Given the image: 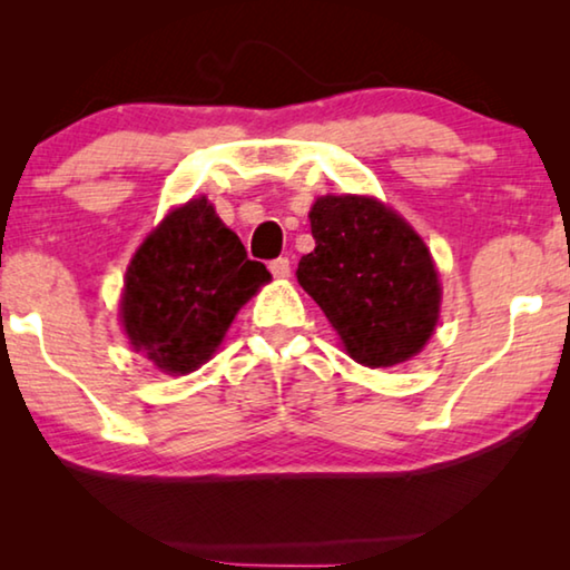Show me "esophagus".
<instances>
[{
	"label": "esophagus",
	"instance_id": "obj_1",
	"mask_svg": "<svg viewBox=\"0 0 570 570\" xmlns=\"http://www.w3.org/2000/svg\"><path fill=\"white\" fill-rule=\"evenodd\" d=\"M269 272L279 279L291 277V259H287V256H277V259L269 262Z\"/></svg>",
	"mask_w": 570,
	"mask_h": 570
}]
</instances>
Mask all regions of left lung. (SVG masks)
<instances>
[{
  "label": "left lung",
  "instance_id": "left-lung-1",
  "mask_svg": "<svg viewBox=\"0 0 570 570\" xmlns=\"http://www.w3.org/2000/svg\"><path fill=\"white\" fill-rule=\"evenodd\" d=\"M316 248L298 283L368 368L410 361L439 322L441 283L423 238L373 197H318L308 213Z\"/></svg>",
  "mask_w": 570,
  "mask_h": 570
}]
</instances>
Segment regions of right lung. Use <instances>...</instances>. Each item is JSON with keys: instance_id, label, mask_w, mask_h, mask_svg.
Returning <instances> with one entry per match:
<instances>
[{"instance_id": "add662e5", "label": "right lung", "mask_w": 570, "mask_h": 570, "mask_svg": "<svg viewBox=\"0 0 570 570\" xmlns=\"http://www.w3.org/2000/svg\"><path fill=\"white\" fill-rule=\"evenodd\" d=\"M269 279L215 207L191 199L137 248L121 293L124 332L160 371L184 376L213 357L240 306Z\"/></svg>"}]
</instances>
